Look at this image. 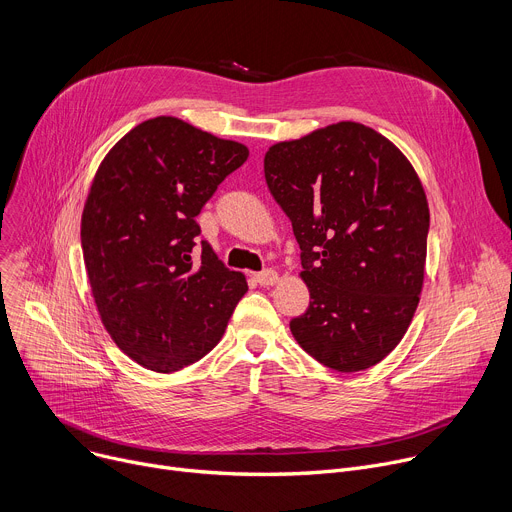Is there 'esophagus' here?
Instances as JSON below:
<instances>
[{"mask_svg":"<svg viewBox=\"0 0 512 512\" xmlns=\"http://www.w3.org/2000/svg\"><path fill=\"white\" fill-rule=\"evenodd\" d=\"M256 281L262 285V287H272L279 283V272L277 270H264L260 274H256Z\"/></svg>","mask_w":512,"mask_h":512,"instance_id":"esophagus-1","label":"esophagus"}]
</instances>
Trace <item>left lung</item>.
I'll return each instance as SVG.
<instances>
[{
	"instance_id": "8db88e82",
	"label": "left lung",
	"mask_w": 512,
	"mask_h": 512,
	"mask_svg": "<svg viewBox=\"0 0 512 512\" xmlns=\"http://www.w3.org/2000/svg\"><path fill=\"white\" fill-rule=\"evenodd\" d=\"M264 178L293 223L309 307L291 320L299 346L355 373L404 338L420 301L428 201L408 157L387 137L342 121L281 141Z\"/></svg>"
}]
</instances>
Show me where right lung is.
<instances>
[{
	"instance_id": "right-lung-1",
	"label": "right lung",
	"mask_w": 512,
	"mask_h": 512,
	"mask_svg": "<svg viewBox=\"0 0 512 512\" xmlns=\"http://www.w3.org/2000/svg\"><path fill=\"white\" fill-rule=\"evenodd\" d=\"M248 155L244 143L155 116L116 141L94 174L82 213L92 297L116 346L149 371L203 359L248 291L207 242L192 260L194 217Z\"/></svg>"
}]
</instances>
